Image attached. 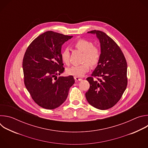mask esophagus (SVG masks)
Listing matches in <instances>:
<instances>
[{
  "label": "esophagus",
  "mask_w": 148,
  "mask_h": 148,
  "mask_svg": "<svg viewBox=\"0 0 148 148\" xmlns=\"http://www.w3.org/2000/svg\"><path fill=\"white\" fill-rule=\"evenodd\" d=\"M74 79H75V81H81L82 80V78H79V77H74Z\"/></svg>",
  "instance_id": "34e87169"
}]
</instances>
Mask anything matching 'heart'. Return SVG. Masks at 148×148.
<instances>
[{
  "instance_id": "1",
  "label": "heart",
  "mask_w": 148,
  "mask_h": 148,
  "mask_svg": "<svg viewBox=\"0 0 148 148\" xmlns=\"http://www.w3.org/2000/svg\"><path fill=\"white\" fill-rule=\"evenodd\" d=\"M73 46L76 49L84 52L82 61L84 62L82 64L73 66L67 69V73L75 77H82L90 70L91 65L95 67L98 64L101 57V50L98 47L94 46V43L91 41L84 38H80L75 41ZM70 56V53L68 48L62 50L61 57L63 62L69 64Z\"/></svg>"
}]
</instances>
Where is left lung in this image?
<instances>
[{"label":"left lung","mask_w":148,"mask_h":148,"mask_svg":"<svg viewBox=\"0 0 148 148\" xmlns=\"http://www.w3.org/2000/svg\"><path fill=\"white\" fill-rule=\"evenodd\" d=\"M88 33L96 34L99 38L101 57L91 77L87 78L90 86L86 97L92 107L108 110L119 101L127 87V62L119 46L110 36L99 30Z\"/></svg>","instance_id":"left-lung-1"}]
</instances>
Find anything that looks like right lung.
Listing matches in <instances>:
<instances>
[{
  "label": "right lung",
  "mask_w": 148,
  "mask_h": 148,
  "mask_svg": "<svg viewBox=\"0 0 148 148\" xmlns=\"http://www.w3.org/2000/svg\"><path fill=\"white\" fill-rule=\"evenodd\" d=\"M71 37L47 31L36 37L25 53V85L33 100L42 108L53 110L60 106L74 84L72 75L57 77L64 71L61 46Z\"/></svg>",
  "instance_id": "obj_1"
}]
</instances>
